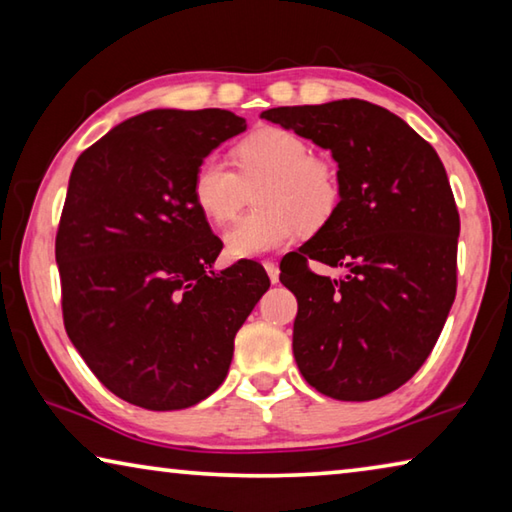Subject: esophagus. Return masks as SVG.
Masks as SVG:
<instances>
[{
  "mask_svg": "<svg viewBox=\"0 0 512 512\" xmlns=\"http://www.w3.org/2000/svg\"><path fill=\"white\" fill-rule=\"evenodd\" d=\"M264 268H266L268 277H271V282L277 284V280H280V266H277L275 262H264Z\"/></svg>",
  "mask_w": 512,
  "mask_h": 512,
  "instance_id": "34e87169",
  "label": "esophagus"
}]
</instances>
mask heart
<instances>
[{
  "instance_id": "b5f03b06",
  "label": "heart",
  "mask_w": 512,
  "mask_h": 512,
  "mask_svg": "<svg viewBox=\"0 0 512 512\" xmlns=\"http://www.w3.org/2000/svg\"><path fill=\"white\" fill-rule=\"evenodd\" d=\"M239 173L219 155H207L194 173V201L216 225L232 221L246 185L266 180L257 192L262 207L225 232L232 259H257L289 246L302 232H316L332 219L341 198L339 176L311 146L287 128L266 126L237 146Z\"/></svg>"
}]
</instances>
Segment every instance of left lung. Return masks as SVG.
<instances>
[{"label":"left lung","mask_w":512,"mask_h":512,"mask_svg":"<svg viewBox=\"0 0 512 512\" xmlns=\"http://www.w3.org/2000/svg\"><path fill=\"white\" fill-rule=\"evenodd\" d=\"M262 119L339 164L336 212L280 275L298 298L302 377L343 402L393 393L427 361L456 296L461 221L443 162L404 119L361 99L271 108ZM307 258L346 275L318 276Z\"/></svg>","instance_id":"left-lung-1"}]
</instances>
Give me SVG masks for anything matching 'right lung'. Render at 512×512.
I'll return each instance as SVG.
<instances>
[{"mask_svg":"<svg viewBox=\"0 0 512 512\" xmlns=\"http://www.w3.org/2000/svg\"><path fill=\"white\" fill-rule=\"evenodd\" d=\"M246 131L230 110L155 108L76 160L56 235L69 341L108 391L149 411L210 397L235 336L271 287L257 262L214 271L221 239L194 201V173Z\"/></svg>","mask_w":512,"mask_h":512,"instance_id":"obj_1","label":"right lung"}]
</instances>
